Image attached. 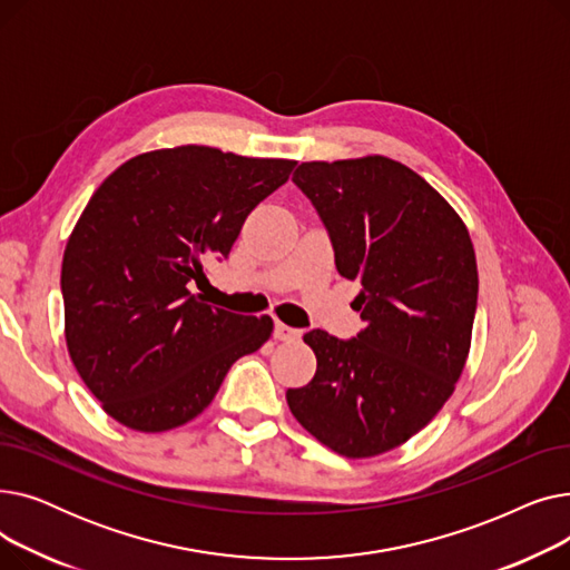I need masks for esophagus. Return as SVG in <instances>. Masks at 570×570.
<instances>
[{"mask_svg":"<svg viewBox=\"0 0 570 570\" xmlns=\"http://www.w3.org/2000/svg\"><path fill=\"white\" fill-rule=\"evenodd\" d=\"M273 335H275V340H279V342H295V340H301L303 333L295 331V327H288L286 323H275Z\"/></svg>","mask_w":570,"mask_h":570,"instance_id":"1","label":"esophagus"}]
</instances>
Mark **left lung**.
<instances>
[{"instance_id": "1", "label": "left lung", "mask_w": 570, "mask_h": 570, "mask_svg": "<svg viewBox=\"0 0 570 570\" xmlns=\"http://www.w3.org/2000/svg\"><path fill=\"white\" fill-rule=\"evenodd\" d=\"M331 235L337 273L361 282L353 340L305 335L316 374L286 402L344 458H374L421 432L453 395L478 303L469 230L425 179L387 157L307 161L293 173Z\"/></svg>"}]
</instances>
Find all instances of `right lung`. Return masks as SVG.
Here are the masks:
<instances>
[{"label":"right lung","instance_id":"1","mask_svg":"<svg viewBox=\"0 0 570 570\" xmlns=\"http://www.w3.org/2000/svg\"><path fill=\"white\" fill-rule=\"evenodd\" d=\"M295 161L183 145L145 153L89 198L62 261L71 361L104 411L166 432L215 400L230 365L258 351L269 316H239L191 293L228 258L252 209Z\"/></svg>","mask_w":570,"mask_h":570}]
</instances>
